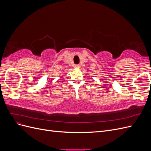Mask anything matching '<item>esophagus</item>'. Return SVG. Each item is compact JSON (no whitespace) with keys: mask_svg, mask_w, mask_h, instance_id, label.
Masks as SVG:
<instances>
[{"mask_svg":"<svg viewBox=\"0 0 151 151\" xmlns=\"http://www.w3.org/2000/svg\"><path fill=\"white\" fill-rule=\"evenodd\" d=\"M80 65H74V68H80Z\"/></svg>","mask_w":151,"mask_h":151,"instance_id":"esophagus-1","label":"esophagus"}]
</instances>
